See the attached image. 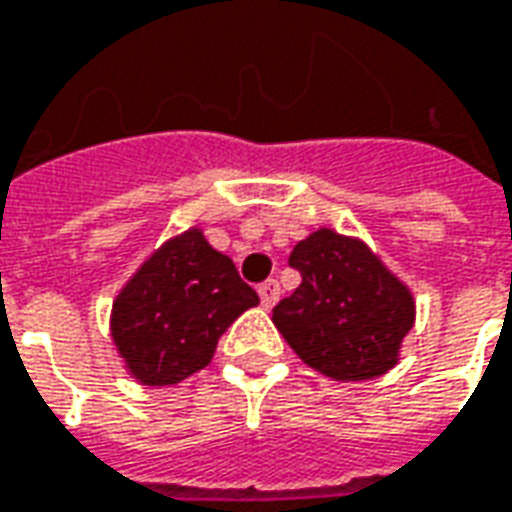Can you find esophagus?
I'll use <instances>...</instances> for the list:
<instances>
[{"label": "esophagus", "instance_id": "obj_1", "mask_svg": "<svg viewBox=\"0 0 512 512\" xmlns=\"http://www.w3.org/2000/svg\"><path fill=\"white\" fill-rule=\"evenodd\" d=\"M257 293H260V302H263V307H274L277 302H280V282L277 280H266L260 288H257Z\"/></svg>", "mask_w": 512, "mask_h": 512}]
</instances>
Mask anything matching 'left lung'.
Instances as JSON below:
<instances>
[{
    "label": "left lung",
    "mask_w": 512,
    "mask_h": 512,
    "mask_svg": "<svg viewBox=\"0 0 512 512\" xmlns=\"http://www.w3.org/2000/svg\"><path fill=\"white\" fill-rule=\"evenodd\" d=\"M299 288L271 310L302 363L338 382L388 374L416 324V299L380 255L355 235L318 227L293 246Z\"/></svg>",
    "instance_id": "left-lung-1"
}]
</instances>
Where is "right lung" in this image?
<instances>
[{
  "label": "right lung",
  "mask_w": 512,
  "mask_h": 512,
  "mask_svg": "<svg viewBox=\"0 0 512 512\" xmlns=\"http://www.w3.org/2000/svg\"><path fill=\"white\" fill-rule=\"evenodd\" d=\"M257 293L230 257L188 227L157 246L113 299L110 338L130 377L141 385H177L205 368L224 330Z\"/></svg>",
  "instance_id": "right-lung-1"
}]
</instances>
